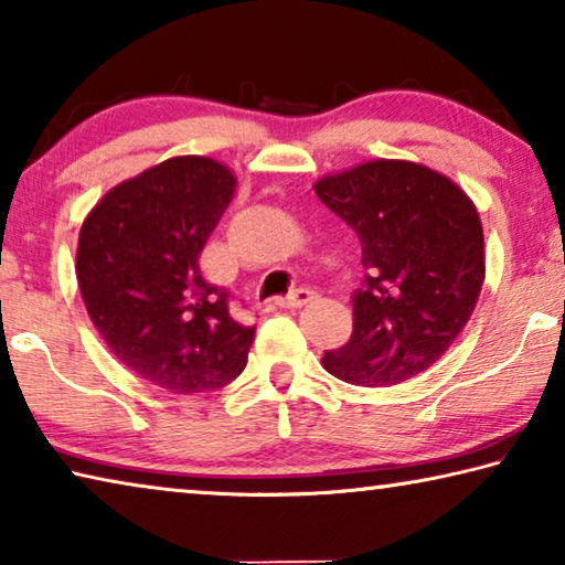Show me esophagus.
Returning <instances> with one entry per match:
<instances>
[{"label":"esophagus","instance_id":"1","mask_svg":"<svg viewBox=\"0 0 565 565\" xmlns=\"http://www.w3.org/2000/svg\"><path fill=\"white\" fill-rule=\"evenodd\" d=\"M317 299V291L311 289H296L291 294L281 296V299H276V303L281 306V309H301V306H306L309 301Z\"/></svg>","mask_w":565,"mask_h":565}]
</instances>
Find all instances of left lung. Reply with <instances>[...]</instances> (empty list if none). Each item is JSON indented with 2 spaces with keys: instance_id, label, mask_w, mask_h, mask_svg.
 Masks as SVG:
<instances>
[{
  "instance_id": "1",
  "label": "left lung",
  "mask_w": 565,
  "mask_h": 565,
  "mask_svg": "<svg viewBox=\"0 0 565 565\" xmlns=\"http://www.w3.org/2000/svg\"><path fill=\"white\" fill-rule=\"evenodd\" d=\"M313 191L361 242L349 343L323 353L347 384L394 386L444 356L486 276L481 218L451 179L414 161H366Z\"/></svg>"
}]
</instances>
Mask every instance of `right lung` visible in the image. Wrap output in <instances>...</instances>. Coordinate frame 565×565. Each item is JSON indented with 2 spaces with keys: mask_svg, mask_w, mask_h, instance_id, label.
Instances as JSON below:
<instances>
[{
  "mask_svg": "<svg viewBox=\"0 0 565 565\" xmlns=\"http://www.w3.org/2000/svg\"><path fill=\"white\" fill-rule=\"evenodd\" d=\"M236 179L206 157H174L121 181L84 218L76 281L109 351L171 394L216 391L242 374L256 327L199 269Z\"/></svg>",
  "mask_w": 565,
  "mask_h": 565,
  "instance_id": "1",
  "label": "right lung"
}]
</instances>
